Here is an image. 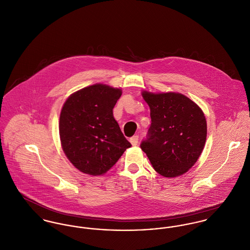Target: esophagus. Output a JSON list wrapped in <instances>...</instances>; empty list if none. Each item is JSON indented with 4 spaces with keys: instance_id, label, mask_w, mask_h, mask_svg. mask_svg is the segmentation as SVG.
Returning a JSON list of instances; mask_svg holds the SVG:
<instances>
[{
    "instance_id": "esophagus-1",
    "label": "esophagus",
    "mask_w": 250,
    "mask_h": 250,
    "mask_svg": "<svg viewBox=\"0 0 250 250\" xmlns=\"http://www.w3.org/2000/svg\"><path fill=\"white\" fill-rule=\"evenodd\" d=\"M129 141H130V143H131L132 146H137L138 143H139V136H138V135H135V136L130 138Z\"/></svg>"
}]
</instances>
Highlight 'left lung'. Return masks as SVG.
Here are the masks:
<instances>
[{
	"label": "left lung",
	"instance_id": "1",
	"mask_svg": "<svg viewBox=\"0 0 250 250\" xmlns=\"http://www.w3.org/2000/svg\"><path fill=\"white\" fill-rule=\"evenodd\" d=\"M150 107L151 125L141 148L154 169L173 178L188 172L202 153L207 121L202 109L180 93L143 92Z\"/></svg>",
	"mask_w": 250,
	"mask_h": 250
}]
</instances>
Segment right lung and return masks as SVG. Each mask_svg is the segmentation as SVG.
<instances>
[{"label": "right lung", "mask_w": 250, "mask_h": 250, "mask_svg": "<svg viewBox=\"0 0 250 250\" xmlns=\"http://www.w3.org/2000/svg\"><path fill=\"white\" fill-rule=\"evenodd\" d=\"M121 95V89L98 83L65 101L60 115V138L62 150L80 171L102 175L131 146L113 117Z\"/></svg>", "instance_id": "1"}]
</instances>
